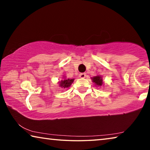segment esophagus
I'll return each instance as SVG.
<instances>
[{
	"label": "esophagus",
	"instance_id": "1",
	"mask_svg": "<svg viewBox=\"0 0 150 150\" xmlns=\"http://www.w3.org/2000/svg\"><path fill=\"white\" fill-rule=\"evenodd\" d=\"M85 77H86L85 73H81V74H79V77L81 79L85 78Z\"/></svg>",
	"mask_w": 150,
	"mask_h": 150
}]
</instances>
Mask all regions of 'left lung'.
Instances as JSON below:
<instances>
[{
    "label": "left lung",
    "mask_w": 150,
    "mask_h": 150,
    "mask_svg": "<svg viewBox=\"0 0 150 150\" xmlns=\"http://www.w3.org/2000/svg\"><path fill=\"white\" fill-rule=\"evenodd\" d=\"M91 80H92V82L95 83L96 87H101L103 84V77H101L100 75H96L95 77H91Z\"/></svg>",
    "instance_id": "8db88e82"
}]
</instances>
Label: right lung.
Wrapping results in <instances>:
<instances>
[{"label": "right lung", "instance_id": "1", "mask_svg": "<svg viewBox=\"0 0 150 150\" xmlns=\"http://www.w3.org/2000/svg\"><path fill=\"white\" fill-rule=\"evenodd\" d=\"M74 80L75 79H67L65 76V77H63L62 80L58 81V84L63 89V88H67L70 87V86L71 85Z\"/></svg>", "mask_w": 150, "mask_h": 150}]
</instances>
